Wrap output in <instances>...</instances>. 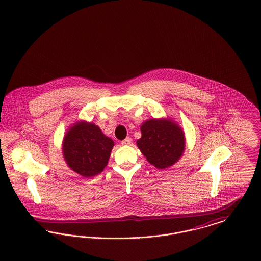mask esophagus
I'll list each match as a JSON object with an SVG mask.
<instances>
[{"mask_svg": "<svg viewBox=\"0 0 261 261\" xmlns=\"http://www.w3.org/2000/svg\"><path fill=\"white\" fill-rule=\"evenodd\" d=\"M131 141H132L131 138H129V137H128V138L124 139L122 142H121V144L124 145V146H128V145H130V144H131Z\"/></svg>", "mask_w": 261, "mask_h": 261, "instance_id": "34e87169", "label": "esophagus"}]
</instances>
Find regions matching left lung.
Wrapping results in <instances>:
<instances>
[{
  "label": "left lung",
  "mask_w": 261,
  "mask_h": 261,
  "mask_svg": "<svg viewBox=\"0 0 261 261\" xmlns=\"http://www.w3.org/2000/svg\"><path fill=\"white\" fill-rule=\"evenodd\" d=\"M142 137L137 140L140 151L158 169L175 164L184 153L182 129L169 119H150L141 126Z\"/></svg>",
  "instance_id": "left-lung-1"
}]
</instances>
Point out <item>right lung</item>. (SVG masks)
Here are the masks:
<instances>
[{
  "instance_id": "right-lung-1",
  "label": "right lung",
  "mask_w": 261,
  "mask_h": 261,
  "mask_svg": "<svg viewBox=\"0 0 261 261\" xmlns=\"http://www.w3.org/2000/svg\"><path fill=\"white\" fill-rule=\"evenodd\" d=\"M114 142L93 123H75L63 140V154L68 167L85 177L100 173L108 165Z\"/></svg>"
}]
</instances>
